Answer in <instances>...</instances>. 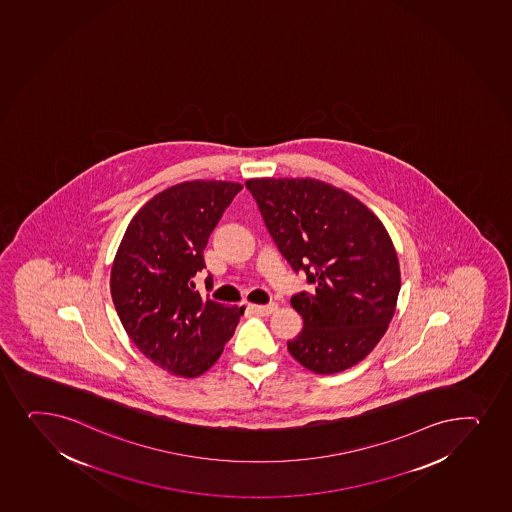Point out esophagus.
<instances>
[{
    "label": "esophagus",
    "instance_id": "obj_1",
    "mask_svg": "<svg viewBox=\"0 0 512 512\" xmlns=\"http://www.w3.org/2000/svg\"><path fill=\"white\" fill-rule=\"evenodd\" d=\"M277 308H279V306H277L276 303H272V305H248V310L262 316H269L272 315V313H276Z\"/></svg>",
    "mask_w": 512,
    "mask_h": 512
}]
</instances>
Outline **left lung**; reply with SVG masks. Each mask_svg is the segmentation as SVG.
Returning a JSON list of instances; mask_svg holds the SVG:
<instances>
[{
    "label": "left lung",
    "instance_id": "1",
    "mask_svg": "<svg viewBox=\"0 0 512 512\" xmlns=\"http://www.w3.org/2000/svg\"><path fill=\"white\" fill-rule=\"evenodd\" d=\"M245 184L282 255L315 286L291 299L305 325L289 340V354L316 374L356 366L397 310L402 276L385 224L357 197L318 178Z\"/></svg>",
    "mask_w": 512,
    "mask_h": 512
}]
</instances>
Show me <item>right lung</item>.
Listing matches in <instances>:
<instances>
[{
    "instance_id": "right-lung-1",
    "label": "right lung",
    "mask_w": 512,
    "mask_h": 512,
    "mask_svg": "<svg viewBox=\"0 0 512 512\" xmlns=\"http://www.w3.org/2000/svg\"><path fill=\"white\" fill-rule=\"evenodd\" d=\"M242 189L224 180L168 187L134 214L117 248L110 270L115 311L133 344L168 373H206L245 311L194 291L209 235Z\"/></svg>"
}]
</instances>
